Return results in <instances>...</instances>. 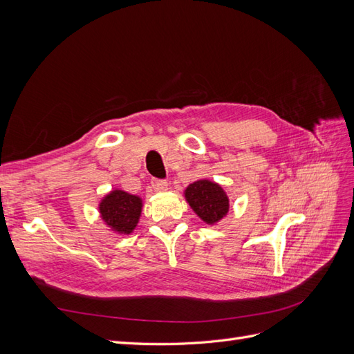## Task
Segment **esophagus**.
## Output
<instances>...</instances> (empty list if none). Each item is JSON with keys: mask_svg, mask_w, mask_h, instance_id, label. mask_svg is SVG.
<instances>
[{"mask_svg": "<svg viewBox=\"0 0 354 354\" xmlns=\"http://www.w3.org/2000/svg\"><path fill=\"white\" fill-rule=\"evenodd\" d=\"M152 187L155 192H167L168 190V183L162 180H152Z\"/></svg>", "mask_w": 354, "mask_h": 354, "instance_id": "1", "label": "esophagus"}]
</instances>
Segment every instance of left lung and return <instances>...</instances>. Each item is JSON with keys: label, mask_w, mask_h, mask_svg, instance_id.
I'll return each instance as SVG.
<instances>
[{"label": "left lung", "mask_w": 354, "mask_h": 354, "mask_svg": "<svg viewBox=\"0 0 354 354\" xmlns=\"http://www.w3.org/2000/svg\"><path fill=\"white\" fill-rule=\"evenodd\" d=\"M183 195L189 207L208 226H214L227 216L229 196L216 181L199 178L185 189Z\"/></svg>", "instance_id": "1"}]
</instances>
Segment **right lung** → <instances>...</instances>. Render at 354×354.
<instances>
[{
    "label": "right lung",
    "instance_id": "1",
    "mask_svg": "<svg viewBox=\"0 0 354 354\" xmlns=\"http://www.w3.org/2000/svg\"><path fill=\"white\" fill-rule=\"evenodd\" d=\"M143 209V199L120 187H113L99 202V214L103 224L115 234H131Z\"/></svg>",
    "mask_w": 354,
    "mask_h": 354
}]
</instances>
